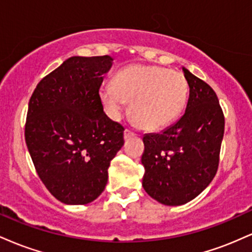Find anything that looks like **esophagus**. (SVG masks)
Wrapping results in <instances>:
<instances>
[{
  "instance_id": "1",
  "label": "esophagus",
  "mask_w": 252,
  "mask_h": 252,
  "mask_svg": "<svg viewBox=\"0 0 252 252\" xmlns=\"http://www.w3.org/2000/svg\"><path fill=\"white\" fill-rule=\"evenodd\" d=\"M134 136H136L134 131H131V130H129V129L124 130V138H126V140H128V138H130V137H134Z\"/></svg>"
}]
</instances>
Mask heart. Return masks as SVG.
Here are the masks:
<instances>
[{
    "instance_id": "heart-1",
    "label": "heart",
    "mask_w": 252,
    "mask_h": 252,
    "mask_svg": "<svg viewBox=\"0 0 252 252\" xmlns=\"http://www.w3.org/2000/svg\"><path fill=\"white\" fill-rule=\"evenodd\" d=\"M99 97L111 117L121 116L131 102V116L144 129L168 126L179 117L189 97V84L181 72L158 66L132 65L121 70L115 83L103 84Z\"/></svg>"
}]
</instances>
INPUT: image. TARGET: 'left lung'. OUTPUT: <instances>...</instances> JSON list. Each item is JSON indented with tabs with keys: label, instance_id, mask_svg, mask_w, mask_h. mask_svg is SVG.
<instances>
[{
	"label": "left lung",
	"instance_id": "left-lung-1",
	"mask_svg": "<svg viewBox=\"0 0 252 252\" xmlns=\"http://www.w3.org/2000/svg\"><path fill=\"white\" fill-rule=\"evenodd\" d=\"M189 86L186 111L160 134L143 136L144 190L168 206L198 196L215 178L224 136V114L209 84L182 67Z\"/></svg>",
	"mask_w": 252,
	"mask_h": 252
}]
</instances>
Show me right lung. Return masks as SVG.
Here are the masks:
<instances>
[{"label":"right lung","mask_w":252,"mask_h":252,"mask_svg":"<svg viewBox=\"0 0 252 252\" xmlns=\"http://www.w3.org/2000/svg\"><path fill=\"white\" fill-rule=\"evenodd\" d=\"M112 58L71 57L40 80L25 137L34 167L59 201L85 205L102 194L124 128L106 116L99 89Z\"/></svg>","instance_id":"1"}]
</instances>
